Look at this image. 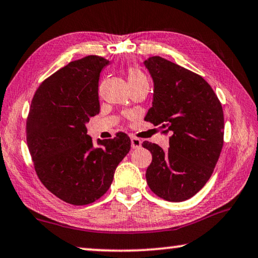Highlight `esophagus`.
Instances as JSON below:
<instances>
[{
  "label": "esophagus",
  "instance_id": "34e87169",
  "mask_svg": "<svg viewBox=\"0 0 258 258\" xmlns=\"http://www.w3.org/2000/svg\"><path fill=\"white\" fill-rule=\"evenodd\" d=\"M142 147V141L137 137H132V148L133 149H138Z\"/></svg>",
  "mask_w": 258,
  "mask_h": 258
}]
</instances>
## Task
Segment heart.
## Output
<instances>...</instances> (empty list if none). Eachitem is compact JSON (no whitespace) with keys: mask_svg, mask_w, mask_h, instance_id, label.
<instances>
[{"mask_svg":"<svg viewBox=\"0 0 258 258\" xmlns=\"http://www.w3.org/2000/svg\"><path fill=\"white\" fill-rule=\"evenodd\" d=\"M126 79H128L130 87L137 85H149L145 74L140 69H136V67L128 69V71H126Z\"/></svg>","mask_w":258,"mask_h":258,"instance_id":"obj_1","label":"heart"}]
</instances>
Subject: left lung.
I'll return each mask as SVG.
<instances>
[{"mask_svg": "<svg viewBox=\"0 0 258 258\" xmlns=\"http://www.w3.org/2000/svg\"><path fill=\"white\" fill-rule=\"evenodd\" d=\"M143 64L154 80V101L144 120L172 132L169 150L143 142L152 155L145 178L164 200H187L211 178L221 154L225 120L221 102L203 77L162 57Z\"/></svg>", "mask_w": 258, "mask_h": 258, "instance_id": "obj_1", "label": "left lung"}]
</instances>
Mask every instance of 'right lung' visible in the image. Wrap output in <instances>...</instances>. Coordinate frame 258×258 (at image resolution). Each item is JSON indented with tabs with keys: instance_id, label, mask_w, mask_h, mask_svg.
<instances>
[{
	"instance_id": "add662e5",
	"label": "right lung",
	"mask_w": 258,
	"mask_h": 258,
	"mask_svg": "<svg viewBox=\"0 0 258 258\" xmlns=\"http://www.w3.org/2000/svg\"><path fill=\"white\" fill-rule=\"evenodd\" d=\"M109 60L87 55L71 61L37 89L27 120V142L43 185L67 204L94 203L110 187L130 150L124 133L94 145L86 123L100 111V73Z\"/></svg>"
}]
</instances>
